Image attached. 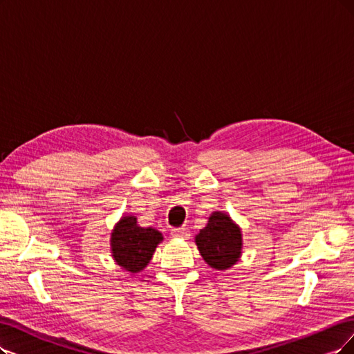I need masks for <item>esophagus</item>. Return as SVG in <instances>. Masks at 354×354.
I'll return each mask as SVG.
<instances>
[{
	"mask_svg": "<svg viewBox=\"0 0 354 354\" xmlns=\"http://www.w3.org/2000/svg\"><path fill=\"white\" fill-rule=\"evenodd\" d=\"M170 234H172L174 238H180V239H187L189 238V230L187 227H176V229H172V232H170Z\"/></svg>",
	"mask_w": 354,
	"mask_h": 354,
	"instance_id": "obj_1",
	"label": "esophagus"
}]
</instances>
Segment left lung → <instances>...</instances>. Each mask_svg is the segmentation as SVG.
Segmentation results:
<instances>
[{
    "instance_id": "left-lung-1",
    "label": "left lung",
    "mask_w": 354,
    "mask_h": 354,
    "mask_svg": "<svg viewBox=\"0 0 354 354\" xmlns=\"http://www.w3.org/2000/svg\"><path fill=\"white\" fill-rule=\"evenodd\" d=\"M195 242L205 263L216 270H227L241 257V230L225 213H213Z\"/></svg>"
}]
</instances>
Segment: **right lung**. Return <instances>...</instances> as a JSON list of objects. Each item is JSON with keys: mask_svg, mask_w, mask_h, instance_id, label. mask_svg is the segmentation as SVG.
<instances>
[{"mask_svg": "<svg viewBox=\"0 0 354 354\" xmlns=\"http://www.w3.org/2000/svg\"><path fill=\"white\" fill-rule=\"evenodd\" d=\"M163 241L162 233L153 227H140L134 216H125L112 233V255L118 266L138 272L146 267Z\"/></svg>", "mask_w": 354, "mask_h": 354, "instance_id": "add662e5", "label": "right lung"}]
</instances>
